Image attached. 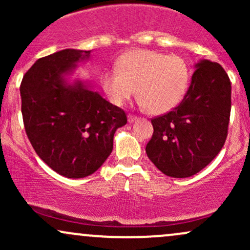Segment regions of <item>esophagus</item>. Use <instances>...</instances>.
Segmentation results:
<instances>
[{"instance_id":"esophagus-1","label":"esophagus","mask_w":250,"mask_h":250,"mask_svg":"<svg viewBox=\"0 0 250 250\" xmlns=\"http://www.w3.org/2000/svg\"><path fill=\"white\" fill-rule=\"evenodd\" d=\"M137 120V116L136 115H133V114H129L128 115V122L129 123H133Z\"/></svg>"}]
</instances>
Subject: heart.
Returning <instances> with one entry per match:
<instances>
[{
    "label": "heart",
    "instance_id": "b5f03b06",
    "mask_svg": "<svg viewBox=\"0 0 250 250\" xmlns=\"http://www.w3.org/2000/svg\"><path fill=\"white\" fill-rule=\"evenodd\" d=\"M190 67L183 57L154 50L135 49L125 53L116 69L101 74L100 82L115 105L125 104L136 93L149 113L161 114L177 105L187 93Z\"/></svg>",
    "mask_w": 250,
    "mask_h": 250
}]
</instances>
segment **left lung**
<instances>
[{
	"label": "left lung",
	"instance_id": "1",
	"mask_svg": "<svg viewBox=\"0 0 250 250\" xmlns=\"http://www.w3.org/2000/svg\"><path fill=\"white\" fill-rule=\"evenodd\" d=\"M230 80L216 62L196 64L180 104L151 119L154 133L146 147L149 160L170 177L193 176L215 159L228 135Z\"/></svg>",
	"mask_w": 250,
	"mask_h": 250
}]
</instances>
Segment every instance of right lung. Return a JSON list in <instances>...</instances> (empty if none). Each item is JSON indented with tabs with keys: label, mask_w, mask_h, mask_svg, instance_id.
<instances>
[{
	"label": "right lung",
	"mask_w": 250,
	"mask_h": 250,
	"mask_svg": "<svg viewBox=\"0 0 250 250\" xmlns=\"http://www.w3.org/2000/svg\"><path fill=\"white\" fill-rule=\"evenodd\" d=\"M90 55L64 49L41 57L22 79L20 93L28 139L36 154L62 176L82 179L104 163L116 129L127 123L123 109L82 82L70 85L63 74Z\"/></svg>",
	"instance_id": "right-lung-1"
}]
</instances>
